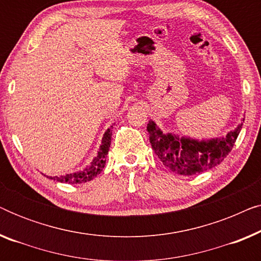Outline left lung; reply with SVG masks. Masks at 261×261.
Instances as JSON below:
<instances>
[{
  "label": "left lung",
  "instance_id": "8db88e82",
  "mask_svg": "<svg viewBox=\"0 0 261 261\" xmlns=\"http://www.w3.org/2000/svg\"><path fill=\"white\" fill-rule=\"evenodd\" d=\"M241 128L242 122L224 137L198 140L173 133H164L154 121L147 123L153 151L164 165L172 172L183 176H194L219 165L231 151Z\"/></svg>",
  "mask_w": 261,
  "mask_h": 261
}]
</instances>
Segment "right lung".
Instances as JSON below:
<instances>
[{"mask_svg": "<svg viewBox=\"0 0 261 261\" xmlns=\"http://www.w3.org/2000/svg\"><path fill=\"white\" fill-rule=\"evenodd\" d=\"M112 127L113 126H110V128ZM110 128H108V129L105 132V134H103L101 146H99L97 154H96L94 159H92L90 165L85 166L83 170L77 171V172L60 174V176H55V177L47 176V178L57 181H60V183L82 184V183H85V181L94 179L95 177H97V174L101 173V171L106 165L107 154H108L110 142H112V130H110Z\"/></svg>", "mask_w": 261, "mask_h": 261, "instance_id": "add662e5", "label": "right lung"}]
</instances>
